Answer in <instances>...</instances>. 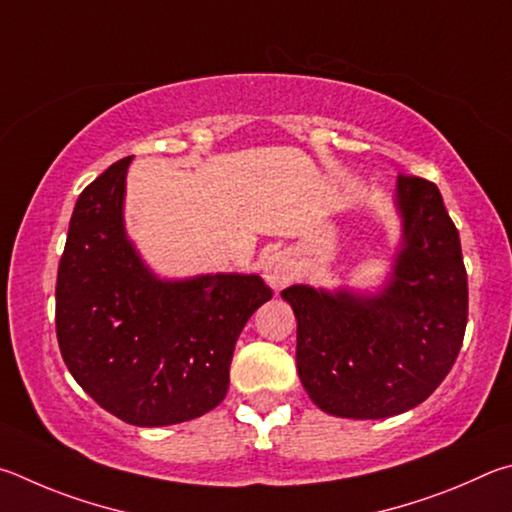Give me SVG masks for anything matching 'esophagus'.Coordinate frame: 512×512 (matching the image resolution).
Instances as JSON below:
<instances>
[{
  "instance_id": "obj_1",
  "label": "esophagus",
  "mask_w": 512,
  "mask_h": 512,
  "mask_svg": "<svg viewBox=\"0 0 512 512\" xmlns=\"http://www.w3.org/2000/svg\"><path fill=\"white\" fill-rule=\"evenodd\" d=\"M263 279L274 290H281L294 279V263L288 251H274L263 263Z\"/></svg>"
}]
</instances>
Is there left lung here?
Instances as JSON below:
<instances>
[{
    "label": "left lung",
    "instance_id": "obj_1",
    "mask_svg": "<svg viewBox=\"0 0 512 512\" xmlns=\"http://www.w3.org/2000/svg\"><path fill=\"white\" fill-rule=\"evenodd\" d=\"M400 245L380 288L290 285L297 371L330 416L378 420L414 409L436 391L461 351L468 274L441 191L400 175L393 195Z\"/></svg>",
    "mask_w": 512,
    "mask_h": 512
}]
</instances>
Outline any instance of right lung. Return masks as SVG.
Masks as SVG:
<instances>
[{"label":"right lung","instance_id":"right-lung-1","mask_svg":"<svg viewBox=\"0 0 512 512\" xmlns=\"http://www.w3.org/2000/svg\"><path fill=\"white\" fill-rule=\"evenodd\" d=\"M130 161L107 168L74 206L56 333L69 373L98 405L123 423L164 427L224 400L233 348L272 290L258 274L152 272L125 231Z\"/></svg>","mask_w":512,"mask_h":512}]
</instances>
